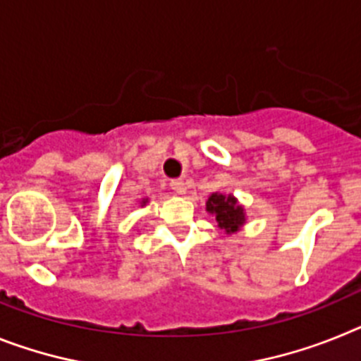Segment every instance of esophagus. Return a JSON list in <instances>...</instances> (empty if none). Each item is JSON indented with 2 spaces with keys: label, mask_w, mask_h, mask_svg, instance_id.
<instances>
[{
  "label": "esophagus",
  "mask_w": 361,
  "mask_h": 361,
  "mask_svg": "<svg viewBox=\"0 0 361 361\" xmlns=\"http://www.w3.org/2000/svg\"><path fill=\"white\" fill-rule=\"evenodd\" d=\"M171 189L174 190V194H185L187 192V183L183 180H172L171 181Z\"/></svg>",
  "instance_id": "esophagus-1"
}]
</instances>
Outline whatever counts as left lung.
<instances>
[{"instance_id": "obj_1", "label": "left lung", "mask_w": 361, "mask_h": 361, "mask_svg": "<svg viewBox=\"0 0 361 361\" xmlns=\"http://www.w3.org/2000/svg\"><path fill=\"white\" fill-rule=\"evenodd\" d=\"M205 209L209 214L216 218V224L225 234L238 233L247 221L245 207L238 202L234 194L212 192L205 203Z\"/></svg>"}]
</instances>
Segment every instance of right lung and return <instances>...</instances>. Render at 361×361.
Segmentation results:
<instances>
[{
  "label": "right lung",
  "mask_w": 361,
  "mask_h": 361,
  "mask_svg": "<svg viewBox=\"0 0 361 361\" xmlns=\"http://www.w3.org/2000/svg\"><path fill=\"white\" fill-rule=\"evenodd\" d=\"M147 203H149V198H143V200H142V202H140V205H142V207H145V205H147Z\"/></svg>",
  "instance_id": "1"
}]
</instances>
